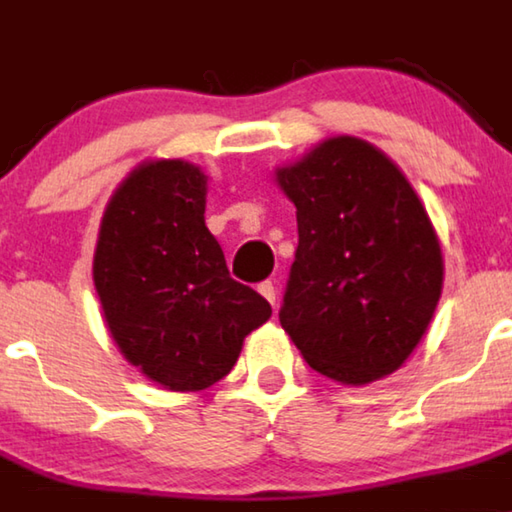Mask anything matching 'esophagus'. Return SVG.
Masks as SVG:
<instances>
[{
  "label": "esophagus",
  "instance_id": "esophagus-1",
  "mask_svg": "<svg viewBox=\"0 0 512 512\" xmlns=\"http://www.w3.org/2000/svg\"><path fill=\"white\" fill-rule=\"evenodd\" d=\"M257 291H260V294H263L265 299H268V302L273 304V307H276V283H273V281H263V283H260V286H257Z\"/></svg>",
  "mask_w": 512,
  "mask_h": 512
}]
</instances>
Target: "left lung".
<instances>
[{
  "label": "left lung",
  "instance_id": "left-lung-1",
  "mask_svg": "<svg viewBox=\"0 0 512 512\" xmlns=\"http://www.w3.org/2000/svg\"><path fill=\"white\" fill-rule=\"evenodd\" d=\"M299 247L278 312L307 364L343 385L401 367L442 294V249L409 179L375 145L330 137L276 169Z\"/></svg>",
  "mask_w": 512,
  "mask_h": 512
}]
</instances>
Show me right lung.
Here are the masks:
<instances>
[{
	"instance_id": "1",
	"label": "right lung",
	"mask_w": 512,
	"mask_h": 512,
	"mask_svg": "<svg viewBox=\"0 0 512 512\" xmlns=\"http://www.w3.org/2000/svg\"><path fill=\"white\" fill-rule=\"evenodd\" d=\"M208 176L195 163H140L103 210L93 283L111 338L148 380L195 393L226 377L270 317L234 281L205 226Z\"/></svg>"
}]
</instances>
